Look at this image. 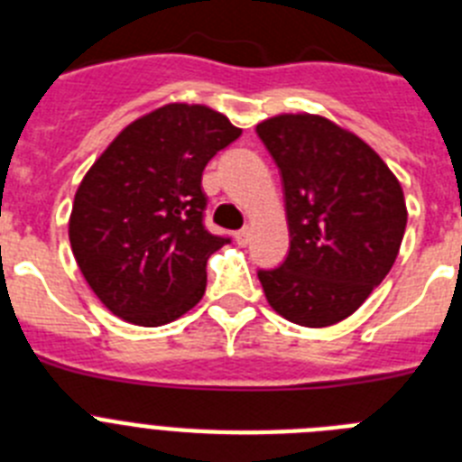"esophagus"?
Returning a JSON list of instances; mask_svg holds the SVG:
<instances>
[{"label":"esophagus","instance_id":"34e87169","mask_svg":"<svg viewBox=\"0 0 462 462\" xmlns=\"http://www.w3.org/2000/svg\"><path fill=\"white\" fill-rule=\"evenodd\" d=\"M250 238H252V228L250 226L240 228L238 234H236V243H238L240 247H245V245L250 243Z\"/></svg>","mask_w":462,"mask_h":462}]
</instances>
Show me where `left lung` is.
Masks as SVG:
<instances>
[{
  "label": "left lung",
  "mask_w": 462,
  "mask_h": 462,
  "mask_svg": "<svg viewBox=\"0 0 462 462\" xmlns=\"http://www.w3.org/2000/svg\"><path fill=\"white\" fill-rule=\"evenodd\" d=\"M256 134L280 169L291 238L287 261L259 271L266 300L298 326L337 324L395 263L407 226L402 187L368 143L324 116L282 113Z\"/></svg>",
  "instance_id": "8db88e82"
}]
</instances>
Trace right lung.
<instances>
[{
	"mask_svg": "<svg viewBox=\"0 0 462 462\" xmlns=\"http://www.w3.org/2000/svg\"><path fill=\"white\" fill-rule=\"evenodd\" d=\"M243 129L203 104H166L126 125L80 180L69 240L110 312L164 326L206 293V263L228 238L203 226L206 164Z\"/></svg>",
	"mask_w": 462,
	"mask_h": 462,
	"instance_id": "1",
	"label": "right lung"
}]
</instances>
